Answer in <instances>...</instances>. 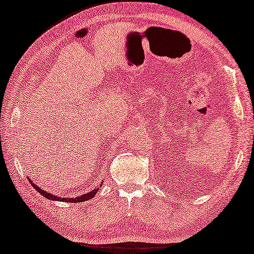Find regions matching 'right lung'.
Wrapping results in <instances>:
<instances>
[{"instance_id":"add662e5","label":"right lung","mask_w":254,"mask_h":254,"mask_svg":"<svg viewBox=\"0 0 254 254\" xmlns=\"http://www.w3.org/2000/svg\"><path fill=\"white\" fill-rule=\"evenodd\" d=\"M28 181L30 182V184H32V186L34 187L35 190H37L38 193H41L43 196L46 197V198H49V200H54V201H64V202H70V203H78V202H84V201L89 200V198L94 197L95 194L99 192V189H95V190H91V192H88L86 194H83V195H81V196H77V197H62V196H58V195H53L52 193H49V192H46V190H42L40 186L35 185L30 178H28Z\"/></svg>"}]
</instances>
